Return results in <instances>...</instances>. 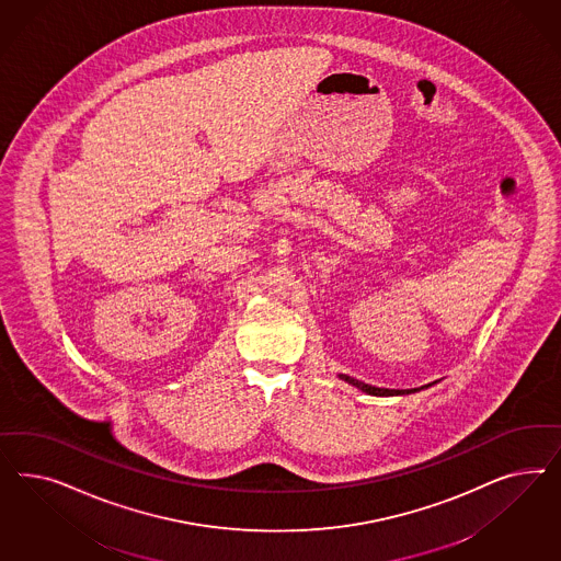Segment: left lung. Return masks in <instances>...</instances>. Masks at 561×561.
I'll use <instances>...</instances> for the list:
<instances>
[{"label": "left lung", "mask_w": 561, "mask_h": 561, "mask_svg": "<svg viewBox=\"0 0 561 561\" xmlns=\"http://www.w3.org/2000/svg\"><path fill=\"white\" fill-rule=\"evenodd\" d=\"M340 378H343L345 382H350V385H354L357 387L359 391L368 392V394H376V397H391V394H411V392L422 391V389H427V387H432V385H425L422 389H378V387H373V385H366V382H362V380H356V378H352V376H347V374H340Z\"/></svg>", "instance_id": "left-lung-1"}]
</instances>
